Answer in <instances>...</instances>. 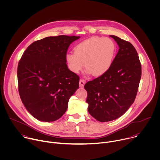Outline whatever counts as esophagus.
Returning a JSON list of instances; mask_svg holds the SVG:
<instances>
[{
  "label": "esophagus",
  "mask_w": 160,
  "mask_h": 160,
  "mask_svg": "<svg viewBox=\"0 0 160 160\" xmlns=\"http://www.w3.org/2000/svg\"><path fill=\"white\" fill-rule=\"evenodd\" d=\"M86 82V80L85 79H83V78H80V82H79V84H80V87H83L85 85Z\"/></svg>",
  "instance_id": "esophagus-1"
}]
</instances>
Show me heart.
I'll list each match as a JSON object with an SVG mask.
<instances>
[{
	"mask_svg": "<svg viewBox=\"0 0 160 160\" xmlns=\"http://www.w3.org/2000/svg\"><path fill=\"white\" fill-rule=\"evenodd\" d=\"M117 51V45L109 37H94L80 44L74 49V54H68L66 62L69 69L78 73L83 67L94 77L107 72L112 64Z\"/></svg>",
	"mask_w": 160,
	"mask_h": 160,
	"instance_id": "1",
	"label": "heart"
}]
</instances>
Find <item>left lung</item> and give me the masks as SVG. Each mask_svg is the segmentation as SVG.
<instances>
[{
	"label": "left lung",
	"instance_id": "1",
	"mask_svg": "<svg viewBox=\"0 0 160 160\" xmlns=\"http://www.w3.org/2000/svg\"><path fill=\"white\" fill-rule=\"evenodd\" d=\"M119 50L109 70L88 81L84 86L87 92L88 111L101 122L118 118L135 101L141 78V64L135 48L128 41L111 35Z\"/></svg>",
	"mask_w": 160,
	"mask_h": 160
}]
</instances>
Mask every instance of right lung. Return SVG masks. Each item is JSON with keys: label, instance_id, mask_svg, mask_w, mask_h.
Listing matches in <instances>:
<instances>
[{"label": "right lung", "instance_id": "right-lung-1", "mask_svg": "<svg viewBox=\"0 0 160 160\" xmlns=\"http://www.w3.org/2000/svg\"><path fill=\"white\" fill-rule=\"evenodd\" d=\"M80 37H48L33 42L18 66V90L26 109L36 119L54 122L67 110L79 87V77L68 68L70 45Z\"/></svg>", "mask_w": 160, "mask_h": 160}]
</instances>
